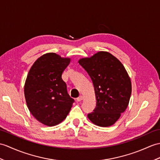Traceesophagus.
I'll use <instances>...</instances> for the list:
<instances>
[{
  "mask_svg": "<svg viewBox=\"0 0 160 160\" xmlns=\"http://www.w3.org/2000/svg\"><path fill=\"white\" fill-rule=\"evenodd\" d=\"M82 99H83V97H82V95L79 96V97L76 99L77 102H80V101H82Z\"/></svg>",
  "mask_w": 160,
  "mask_h": 160,
  "instance_id": "esophagus-1",
  "label": "esophagus"
}]
</instances>
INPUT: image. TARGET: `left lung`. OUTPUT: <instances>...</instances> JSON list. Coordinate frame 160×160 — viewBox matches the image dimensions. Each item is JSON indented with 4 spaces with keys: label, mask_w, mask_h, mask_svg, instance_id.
<instances>
[{
    "label": "left lung",
    "mask_w": 160,
    "mask_h": 160,
    "mask_svg": "<svg viewBox=\"0 0 160 160\" xmlns=\"http://www.w3.org/2000/svg\"><path fill=\"white\" fill-rule=\"evenodd\" d=\"M78 62L92 80L97 100L88 119L100 127L114 125L127 108L132 93L131 80L123 65L104 51Z\"/></svg>",
    "instance_id": "obj_1"
}]
</instances>
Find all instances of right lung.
<instances>
[{
  "instance_id": "1",
  "label": "right lung",
  "mask_w": 160,
  "mask_h": 160,
  "mask_svg": "<svg viewBox=\"0 0 160 160\" xmlns=\"http://www.w3.org/2000/svg\"><path fill=\"white\" fill-rule=\"evenodd\" d=\"M70 61L56 53H46L29 70L24 84L26 102L32 116L43 125L60 123L72 108L74 99L61 77Z\"/></svg>"
}]
</instances>
